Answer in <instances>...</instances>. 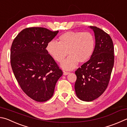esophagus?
<instances>
[{
    "label": "esophagus",
    "mask_w": 127,
    "mask_h": 127,
    "mask_svg": "<svg viewBox=\"0 0 127 127\" xmlns=\"http://www.w3.org/2000/svg\"><path fill=\"white\" fill-rule=\"evenodd\" d=\"M70 73L69 72H68V71H63V75H68V74H69Z\"/></svg>",
    "instance_id": "obj_1"
}]
</instances>
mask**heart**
<instances>
[{
	"label": "heart",
	"mask_w": 127,
	"mask_h": 127,
	"mask_svg": "<svg viewBox=\"0 0 127 127\" xmlns=\"http://www.w3.org/2000/svg\"><path fill=\"white\" fill-rule=\"evenodd\" d=\"M95 39L89 32H67L59 36L58 43L54 40L47 44L46 50L51 57L61 64L62 68L71 70L78 62L84 63L91 58L95 48Z\"/></svg>",
	"instance_id": "obj_1"
}]
</instances>
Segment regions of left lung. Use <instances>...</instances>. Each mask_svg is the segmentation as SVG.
<instances>
[{
  "mask_svg": "<svg viewBox=\"0 0 127 127\" xmlns=\"http://www.w3.org/2000/svg\"><path fill=\"white\" fill-rule=\"evenodd\" d=\"M95 35L93 54L75 71L76 95L80 100L91 102L102 95L109 84L114 65V46L109 34L99 28L91 26Z\"/></svg>",
  "mask_w": 127,
  "mask_h": 127,
  "instance_id": "obj_1",
  "label": "left lung"
}]
</instances>
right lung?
<instances>
[{
	"label": "right lung",
	"instance_id": "obj_1",
	"mask_svg": "<svg viewBox=\"0 0 127 127\" xmlns=\"http://www.w3.org/2000/svg\"><path fill=\"white\" fill-rule=\"evenodd\" d=\"M59 31L41 27L27 28L14 39L10 63L14 74L24 93L36 102L52 98L63 71L46 50Z\"/></svg>",
	"mask_w": 127,
	"mask_h": 127
}]
</instances>
